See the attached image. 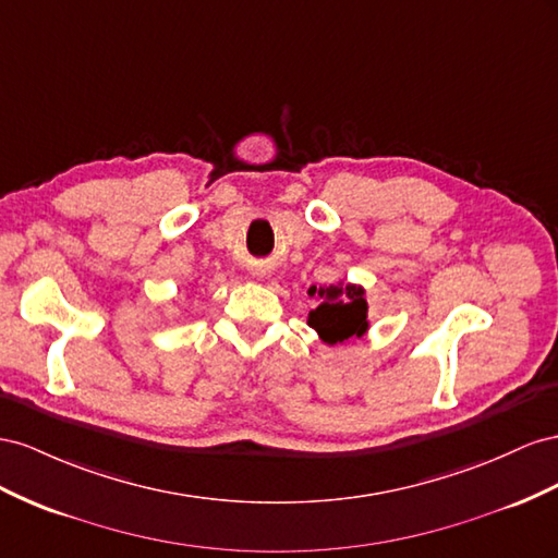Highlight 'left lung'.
Instances as JSON below:
<instances>
[{
	"instance_id": "left-lung-1",
	"label": "left lung",
	"mask_w": 558,
	"mask_h": 558,
	"mask_svg": "<svg viewBox=\"0 0 558 558\" xmlns=\"http://www.w3.org/2000/svg\"><path fill=\"white\" fill-rule=\"evenodd\" d=\"M311 296H317V306L308 313V325L320 333L323 341L333 345L367 331V301L360 288H311Z\"/></svg>"
}]
</instances>
